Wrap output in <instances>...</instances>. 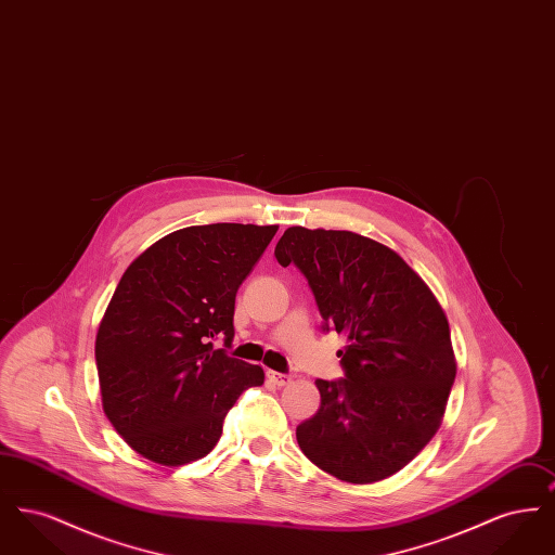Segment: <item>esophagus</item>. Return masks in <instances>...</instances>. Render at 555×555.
<instances>
[{
	"label": "esophagus",
	"mask_w": 555,
	"mask_h": 555,
	"mask_svg": "<svg viewBox=\"0 0 555 555\" xmlns=\"http://www.w3.org/2000/svg\"><path fill=\"white\" fill-rule=\"evenodd\" d=\"M268 378H270L274 385H279V387H285V385H289L291 383L289 374H283V372H274V370H268Z\"/></svg>",
	"instance_id": "1"
}]
</instances>
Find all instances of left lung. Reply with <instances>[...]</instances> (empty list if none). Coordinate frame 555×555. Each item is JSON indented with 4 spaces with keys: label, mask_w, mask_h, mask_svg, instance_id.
Listing matches in <instances>:
<instances>
[{
    "label": "left lung",
    "mask_w": 555,
    "mask_h": 555,
    "mask_svg": "<svg viewBox=\"0 0 555 555\" xmlns=\"http://www.w3.org/2000/svg\"><path fill=\"white\" fill-rule=\"evenodd\" d=\"M344 335L345 378L317 380L320 408L297 443L320 470L369 485L408 466L439 430L455 380L441 304L391 247L351 231L289 227L276 243Z\"/></svg>",
    "instance_id": "1"
}]
</instances>
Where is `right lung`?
I'll return each mask as SVG.
<instances>
[{
  "label": "right lung",
  "instance_id": "right-lung-1",
  "mask_svg": "<svg viewBox=\"0 0 555 555\" xmlns=\"http://www.w3.org/2000/svg\"><path fill=\"white\" fill-rule=\"evenodd\" d=\"M279 227H186L125 270L95 337L102 405L116 433L159 466L208 455L238 396L264 370L214 349L235 337V295Z\"/></svg>",
  "mask_w": 555,
  "mask_h": 555
}]
</instances>
